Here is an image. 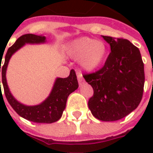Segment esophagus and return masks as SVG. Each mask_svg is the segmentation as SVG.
<instances>
[{
	"mask_svg": "<svg viewBox=\"0 0 153 153\" xmlns=\"http://www.w3.org/2000/svg\"><path fill=\"white\" fill-rule=\"evenodd\" d=\"M77 80H78V82H79V84L81 85L82 82H83V78H82V75L80 73V72H77Z\"/></svg>",
	"mask_w": 153,
	"mask_h": 153,
	"instance_id": "obj_1",
	"label": "esophagus"
}]
</instances>
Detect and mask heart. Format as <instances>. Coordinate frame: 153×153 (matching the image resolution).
<instances>
[{"label":"heart","mask_w":153,"mask_h":153,"mask_svg":"<svg viewBox=\"0 0 153 153\" xmlns=\"http://www.w3.org/2000/svg\"><path fill=\"white\" fill-rule=\"evenodd\" d=\"M107 47L101 41L82 36L73 40L68 46V53L74 59H80V65L87 71L99 68L107 56Z\"/></svg>","instance_id":"1"}]
</instances>
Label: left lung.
I'll use <instances>...</instances> for the list:
<instances>
[{
	"label": "left lung",
	"mask_w": 153,
	"mask_h": 153,
	"mask_svg": "<svg viewBox=\"0 0 153 153\" xmlns=\"http://www.w3.org/2000/svg\"><path fill=\"white\" fill-rule=\"evenodd\" d=\"M102 37L111 46L105 65L83 77L94 89L88 100L93 116L111 122L123 118L137 108L143 95L144 64L139 48L129 41Z\"/></svg>",
	"instance_id": "1"
}]
</instances>
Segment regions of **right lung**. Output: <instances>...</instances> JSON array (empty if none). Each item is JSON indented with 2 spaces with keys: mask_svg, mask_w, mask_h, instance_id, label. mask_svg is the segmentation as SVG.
<instances>
[{
  "mask_svg": "<svg viewBox=\"0 0 153 153\" xmlns=\"http://www.w3.org/2000/svg\"><path fill=\"white\" fill-rule=\"evenodd\" d=\"M46 42V36H36L34 34H26L20 36L12 47H10L5 56L4 65L1 67L2 76V84L6 98L11 106L20 117L27 120L39 123H52L58 121L62 117L65 109L68 96L78 88V82L74 70H71L70 76L66 78H56L49 96L36 105H25L19 102L9 90L6 78L7 68L13 54L25 44H40ZM1 88V82H0Z\"/></svg>",
  "mask_w": 153,
  "mask_h": 153,
  "instance_id": "right-lung-1",
  "label": "right lung"
}]
</instances>
